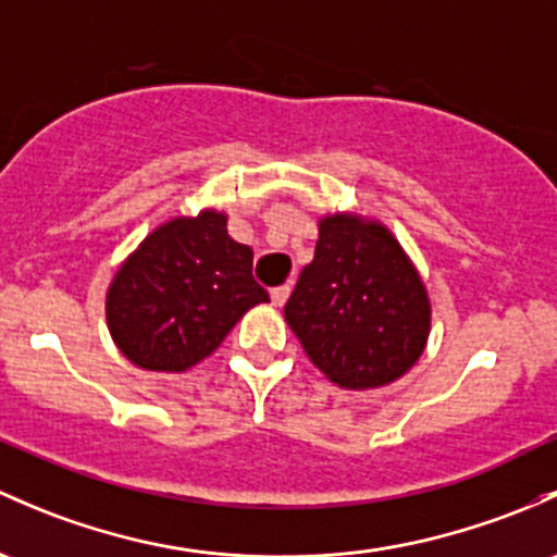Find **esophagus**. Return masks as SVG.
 I'll use <instances>...</instances> for the list:
<instances>
[{"label":"esophagus","instance_id":"obj_1","mask_svg":"<svg viewBox=\"0 0 557 557\" xmlns=\"http://www.w3.org/2000/svg\"><path fill=\"white\" fill-rule=\"evenodd\" d=\"M288 296H290V285H277V288H272L274 307H283V304L288 301Z\"/></svg>","mask_w":557,"mask_h":557}]
</instances>
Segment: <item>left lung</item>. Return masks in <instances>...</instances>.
Instances as JSON below:
<instances>
[{"label":"left lung","instance_id":"obj_1","mask_svg":"<svg viewBox=\"0 0 557 557\" xmlns=\"http://www.w3.org/2000/svg\"><path fill=\"white\" fill-rule=\"evenodd\" d=\"M285 320L309 360L344 389L400 379L424 352L430 298L386 226L336 213L320 221Z\"/></svg>","mask_w":557,"mask_h":557}]
</instances>
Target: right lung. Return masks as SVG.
<instances>
[{
	"label": "right lung",
	"mask_w": 557,
	"mask_h": 557,
	"mask_svg": "<svg viewBox=\"0 0 557 557\" xmlns=\"http://www.w3.org/2000/svg\"><path fill=\"white\" fill-rule=\"evenodd\" d=\"M269 294L253 280V250L234 243L226 215L157 226L116 272L107 296L120 352L146 371H186L221 347L234 323Z\"/></svg>",
	"instance_id": "obj_1"
}]
</instances>
